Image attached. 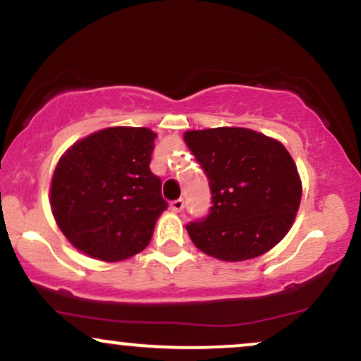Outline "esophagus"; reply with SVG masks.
I'll return each mask as SVG.
<instances>
[{
	"mask_svg": "<svg viewBox=\"0 0 361 361\" xmlns=\"http://www.w3.org/2000/svg\"><path fill=\"white\" fill-rule=\"evenodd\" d=\"M169 205H171L173 212H181L185 207V202H183V198H178V200H173Z\"/></svg>",
	"mask_w": 361,
	"mask_h": 361,
	"instance_id": "obj_1",
	"label": "esophagus"
}]
</instances>
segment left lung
I'll return each instance as SVG.
<instances>
[{"label": "left lung", "instance_id": "1", "mask_svg": "<svg viewBox=\"0 0 361 361\" xmlns=\"http://www.w3.org/2000/svg\"><path fill=\"white\" fill-rule=\"evenodd\" d=\"M183 137L212 193L207 217L186 226L195 246L222 261L270 251L292 227L302 197L283 144L241 127L188 130Z\"/></svg>", "mask_w": 361, "mask_h": 361}]
</instances>
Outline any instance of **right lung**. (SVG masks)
<instances>
[{
  "mask_svg": "<svg viewBox=\"0 0 361 361\" xmlns=\"http://www.w3.org/2000/svg\"><path fill=\"white\" fill-rule=\"evenodd\" d=\"M156 134L110 127L66 151L51 185L54 219L74 247L103 261L137 255L168 209L151 171Z\"/></svg>",
  "mask_w": 361,
  "mask_h": 361,
  "instance_id": "add662e5",
  "label": "right lung"
}]
</instances>
